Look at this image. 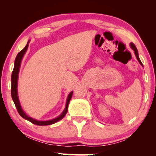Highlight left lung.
Wrapping results in <instances>:
<instances>
[{
	"mask_svg": "<svg viewBox=\"0 0 156 156\" xmlns=\"http://www.w3.org/2000/svg\"><path fill=\"white\" fill-rule=\"evenodd\" d=\"M130 47H131V48L133 50L134 54H135L136 56V58H137V60H138V62H140V65L142 66V67H143V65H142V62H141V60H140V58H139L138 51V49H137V48H136V47L135 45H134L133 43H130Z\"/></svg>",
	"mask_w": 156,
	"mask_h": 156,
	"instance_id": "left-lung-1",
	"label": "left lung"
}]
</instances>
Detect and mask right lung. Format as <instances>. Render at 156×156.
I'll list each match as a JSON object with an SVG mask.
<instances>
[{"mask_svg":"<svg viewBox=\"0 0 156 156\" xmlns=\"http://www.w3.org/2000/svg\"><path fill=\"white\" fill-rule=\"evenodd\" d=\"M30 41H28L27 44H26L25 48L21 50V51L18 53L17 54L16 57L15 61H14V70H13L12 73V89H11V94H12V98L13 101H14L15 106L16 107L17 111L18 113H19L21 117L24 118V119L30 121L31 123L34 124L36 125H40V126H44V125H52V124H54L57 122L58 121L62 120L63 118L65 117L66 113L67 112L68 110V106L70 100L72 98V95H73V91L70 92L69 94L67 99V102H66V105L65 109L63 110L61 114L59 116H58L57 118H55L54 119L49 120H46V121H42V120H37L34 118H32L30 116H28L26 114L25 112L23 111L22 107H21L19 99H18V73H19V70L20 67V64L21 61H22V59L23 56H24L25 54L27 51L28 46H29V43H30Z\"/></svg>","mask_w":156,"mask_h":156,"instance_id":"1","label":"right lung"}]
</instances>
